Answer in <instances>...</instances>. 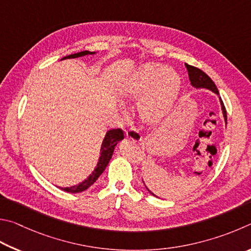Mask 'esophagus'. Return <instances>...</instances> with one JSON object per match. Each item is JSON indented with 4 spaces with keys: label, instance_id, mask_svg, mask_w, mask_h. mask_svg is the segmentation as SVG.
Here are the masks:
<instances>
[{
    "label": "esophagus",
    "instance_id": "34e87169",
    "mask_svg": "<svg viewBox=\"0 0 251 251\" xmlns=\"http://www.w3.org/2000/svg\"><path fill=\"white\" fill-rule=\"evenodd\" d=\"M126 138H129L135 142H140L142 140V137L140 135V132H139V129L135 128V126H131L130 129L126 130Z\"/></svg>",
    "mask_w": 251,
    "mask_h": 251
}]
</instances>
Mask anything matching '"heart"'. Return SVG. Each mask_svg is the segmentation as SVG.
Masks as SVG:
<instances>
[{"label": "heart", "instance_id": "heart-1", "mask_svg": "<svg viewBox=\"0 0 251 251\" xmlns=\"http://www.w3.org/2000/svg\"><path fill=\"white\" fill-rule=\"evenodd\" d=\"M181 79L174 70L160 64H147L123 81L121 90L126 96L147 94L141 101V113L146 120L157 122L163 119L176 100Z\"/></svg>", "mask_w": 251, "mask_h": 251}]
</instances>
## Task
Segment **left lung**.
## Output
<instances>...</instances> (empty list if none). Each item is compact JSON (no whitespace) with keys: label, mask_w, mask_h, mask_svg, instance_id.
Listing matches in <instances>:
<instances>
[{"label":"left lung","mask_w":251,"mask_h":251,"mask_svg":"<svg viewBox=\"0 0 251 251\" xmlns=\"http://www.w3.org/2000/svg\"><path fill=\"white\" fill-rule=\"evenodd\" d=\"M187 72H188V77H190L191 83L196 88H207V89L214 91L215 94H219L218 89L216 88V85H215L214 81L209 78L208 75H206L203 70H201L200 68L194 67V66H191L188 64H185ZM221 103H222V109H223V113H224V118H225V121L227 123V112H226V108L224 105L223 100L221 99ZM150 192V191H149ZM151 193V192H150ZM152 195H154L153 193H151Z\"/></svg>","instance_id":"1"}]
</instances>
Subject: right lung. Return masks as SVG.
Segmentation results:
<instances>
[{
	"label": "right lung",
	"mask_w": 251,
	"mask_h": 251,
	"mask_svg": "<svg viewBox=\"0 0 251 251\" xmlns=\"http://www.w3.org/2000/svg\"><path fill=\"white\" fill-rule=\"evenodd\" d=\"M88 54H95V52L85 50V51L77 52V54L66 56V57H64L63 59L77 58V57L85 56V55H88ZM123 138H125V134H123V130H121V129L109 130L107 134H105L104 139H103L102 146H101V150H100L101 153H100L99 162H98V164H97V168L95 169L94 172H92V174H90V176L88 177L87 179H85V181H83L82 183L79 184V185H75V186H72V187H65V188L61 187V190L65 191V192H69V193H79V192H83L85 190H87V188L89 187L90 185H92V184H94L97 181V179H98L100 175L102 174L104 169L107 168L109 161L112 156L114 147H116L117 143L119 141H121Z\"/></svg>",
	"instance_id": "right-lung-1"
}]
</instances>
